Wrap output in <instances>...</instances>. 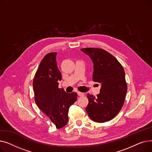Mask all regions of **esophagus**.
Returning a JSON list of instances; mask_svg holds the SVG:
<instances>
[{
    "label": "esophagus",
    "mask_w": 152,
    "mask_h": 152,
    "mask_svg": "<svg viewBox=\"0 0 152 152\" xmlns=\"http://www.w3.org/2000/svg\"><path fill=\"white\" fill-rule=\"evenodd\" d=\"M77 95H79V96H80V97L84 96V94L83 93V92H77Z\"/></svg>",
    "instance_id": "34e87169"
}]
</instances>
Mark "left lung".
<instances>
[{
    "label": "left lung",
    "instance_id": "left-lung-1",
    "mask_svg": "<svg viewBox=\"0 0 152 152\" xmlns=\"http://www.w3.org/2000/svg\"><path fill=\"white\" fill-rule=\"evenodd\" d=\"M81 50L93 62V81L101 84L97 97L87 94L89 103L86 110L94 121H110L121 110L126 97L127 84L124 68L115 57L105 50L85 48Z\"/></svg>",
    "mask_w": 152,
    "mask_h": 152
}]
</instances>
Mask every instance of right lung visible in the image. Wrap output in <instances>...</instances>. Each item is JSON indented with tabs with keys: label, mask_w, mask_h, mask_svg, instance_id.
I'll return each mask as SVG.
<instances>
[{
	"label": "right lung",
	"mask_w": 152,
	"mask_h": 152,
	"mask_svg": "<svg viewBox=\"0 0 152 152\" xmlns=\"http://www.w3.org/2000/svg\"><path fill=\"white\" fill-rule=\"evenodd\" d=\"M57 54L49 53L44 57L36 73L33 86L36 105L60 129L68 121L69 108L76 101L77 94H68L58 88L61 74L57 66Z\"/></svg>",
	"instance_id": "add662e5"
}]
</instances>
